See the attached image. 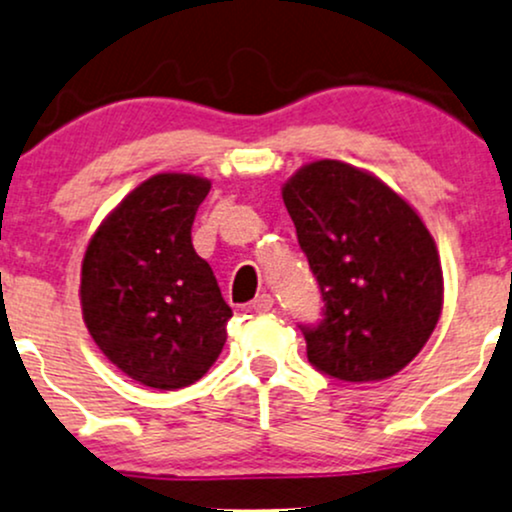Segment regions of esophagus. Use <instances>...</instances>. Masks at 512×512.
<instances>
[{
    "label": "esophagus",
    "mask_w": 512,
    "mask_h": 512,
    "mask_svg": "<svg viewBox=\"0 0 512 512\" xmlns=\"http://www.w3.org/2000/svg\"><path fill=\"white\" fill-rule=\"evenodd\" d=\"M251 309H254L256 314H268V311L273 309V297H270V294H261V297H256L254 302H251Z\"/></svg>",
    "instance_id": "1"
}]
</instances>
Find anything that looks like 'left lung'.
<instances>
[{"instance_id":"8db88e82","label":"left lung","mask_w":512,"mask_h":512,"mask_svg":"<svg viewBox=\"0 0 512 512\" xmlns=\"http://www.w3.org/2000/svg\"><path fill=\"white\" fill-rule=\"evenodd\" d=\"M282 198L323 299L321 321L299 326L311 366L350 383L398 374L443 306L441 261L422 218L381 179L338 160L302 167Z\"/></svg>"}]
</instances>
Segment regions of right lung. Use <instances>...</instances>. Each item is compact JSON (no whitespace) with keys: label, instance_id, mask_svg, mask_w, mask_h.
Returning a JSON list of instances; mask_svg holds the SVG:
<instances>
[{"label":"right lung","instance_id":"1","mask_svg":"<svg viewBox=\"0 0 512 512\" xmlns=\"http://www.w3.org/2000/svg\"><path fill=\"white\" fill-rule=\"evenodd\" d=\"M208 191L194 174H155L112 210L83 256V321L102 354L143 386H191L227 340L232 309L191 244Z\"/></svg>","mask_w":512,"mask_h":512}]
</instances>
